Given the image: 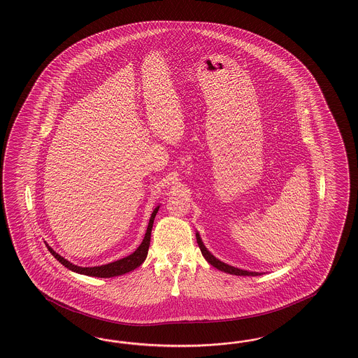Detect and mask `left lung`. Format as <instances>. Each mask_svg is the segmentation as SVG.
Instances as JSON below:
<instances>
[{"mask_svg":"<svg viewBox=\"0 0 358 358\" xmlns=\"http://www.w3.org/2000/svg\"><path fill=\"white\" fill-rule=\"evenodd\" d=\"M195 236H196L198 246H199L201 252L203 254L204 259L208 262L211 266H213L215 268L224 271V272L231 273V275H237V276H258V275H262L261 272H252V271L240 270V268H237V267H233V266H229V264H225L224 262L216 259V258L213 257V254L207 250V248L204 246L203 242L201 240L199 233H195Z\"/></svg>","mask_w":358,"mask_h":358,"instance_id":"8db88e82","label":"left lung"}]
</instances>
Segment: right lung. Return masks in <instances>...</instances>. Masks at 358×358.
<instances>
[{
  "label": "right lung",
  "mask_w": 358,
  "mask_h": 358,
  "mask_svg": "<svg viewBox=\"0 0 358 358\" xmlns=\"http://www.w3.org/2000/svg\"><path fill=\"white\" fill-rule=\"evenodd\" d=\"M159 207L160 206H157L155 208L152 215H151V219H150V222H148L145 238H143L142 243L138 246L136 252L130 254V255H127L125 258H122V259H118V261L112 262V263H108V264H103V266H96V267H79V266L70 263L64 257H61L59 254H57L49 246L48 243H45V245H47L50 254L62 266H65L70 271H74V272L82 273V275H87V276H95V278H115V276H120V275H124V273H127L130 271L136 270V267H139L145 262L147 252H148V248H150V241H151V231H152V225H154L155 216H156V213L159 211Z\"/></svg>",
  "instance_id": "right-lung-1"
}]
</instances>
